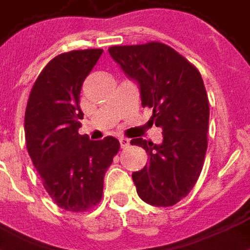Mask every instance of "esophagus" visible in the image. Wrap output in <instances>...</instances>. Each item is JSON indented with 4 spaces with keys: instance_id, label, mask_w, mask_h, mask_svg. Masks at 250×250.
I'll use <instances>...</instances> for the list:
<instances>
[{
    "instance_id": "obj_1",
    "label": "esophagus",
    "mask_w": 250,
    "mask_h": 250,
    "mask_svg": "<svg viewBox=\"0 0 250 250\" xmlns=\"http://www.w3.org/2000/svg\"><path fill=\"white\" fill-rule=\"evenodd\" d=\"M119 142H120V146L123 147V148L130 145V141H128L127 138H119Z\"/></svg>"
}]
</instances>
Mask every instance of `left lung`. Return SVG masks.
<instances>
[{"instance_id":"obj_1","label":"left lung","mask_w":250,"mask_h":250,"mask_svg":"<svg viewBox=\"0 0 250 250\" xmlns=\"http://www.w3.org/2000/svg\"><path fill=\"white\" fill-rule=\"evenodd\" d=\"M109 56L139 88L143 107L162 128L159 145L135 138L150 161L132 173L136 193L152 206H173L198 179L208 148L209 100L198 69L162 42L111 46Z\"/></svg>"}]
</instances>
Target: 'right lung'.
<instances>
[{
	"instance_id": "1",
	"label": "right lung",
	"mask_w": 250,
	"mask_h": 250,
	"mask_svg": "<svg viewBox=\"0 0 250 250\" xmlns=\"http://www.w3.org/2000/svg\"><path fill=\"white\" fill-rule=\"evenodd\" d=\"M102 49L72 51L46 64L37 77L25 111L29 157L51 198L80 213L102 199L104 174L119 151V141L80 135V91Z\"/></svg>"
}]
</instances>
